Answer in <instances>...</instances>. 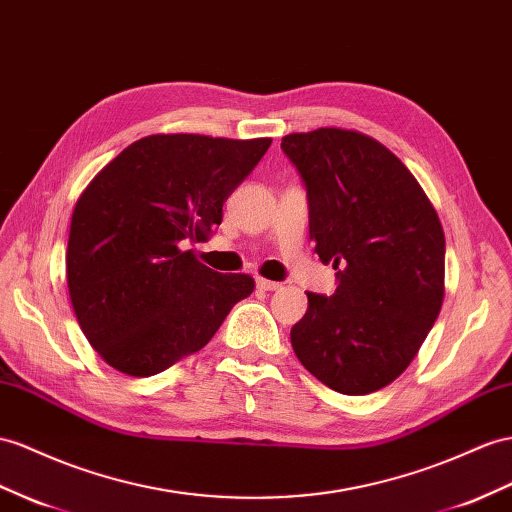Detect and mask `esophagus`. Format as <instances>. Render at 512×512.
I'll return each mask as SVG.
<instances>
[{
	"instance_id": "1",
	"label": "esophagus",
	"mask_w": 512,
	"mask_h": 512,
	"mask_svg": "<svg viewBox=\"0 0 512 512\" xmlns=\"http://www.w3.org/2000/svg\"><path fill=\"white\" fill-rule=\"evenodd\" d=\"M257 287L264 292H277V290H281V283L268 281V279H257Z\"/></svg>"
}]
</instances>
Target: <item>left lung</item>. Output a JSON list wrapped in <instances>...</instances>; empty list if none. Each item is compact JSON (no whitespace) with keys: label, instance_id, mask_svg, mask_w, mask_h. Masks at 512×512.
Returning a JSON list of instances; mask_svg holds the SVG:
<instances>
[{"label":"left lung","instance_id":"8db88e82","mask_svg":"<svg viewBox=\"0 0 512 512\" xmlns=\"http://www.w3.org/2000/svg\"><path fill=\"white\" fill-rule=\"evenodd\" d=\"M281 149L305 183L313 251L337 270L333 296L307 292L292 348L326 387L365 396L409 368L439 316V216L409 168L359 131L290 134Z\"/></svg>","mask_w":512,"mask_h":512}]
</instances>
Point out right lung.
<instances>
[{
	"mask_svg": "<svg viewBox=\"0 0 512 512\" xmlns=\"http://www.w3.org/2000/svg\"><path fill=\"white\" fill-rule=\"evenodd\" d=\"M270 142L147 136L90 181L73 209L67 283L80 329L114 370H168L251 296L253 277L214 272L186 246L220 225Z\"/></svg>",
	"mask_w": 512,
	"mask_h": 512,
	"instance_id": "obj_1",
	"label": "right lung"
}]
</instances>
